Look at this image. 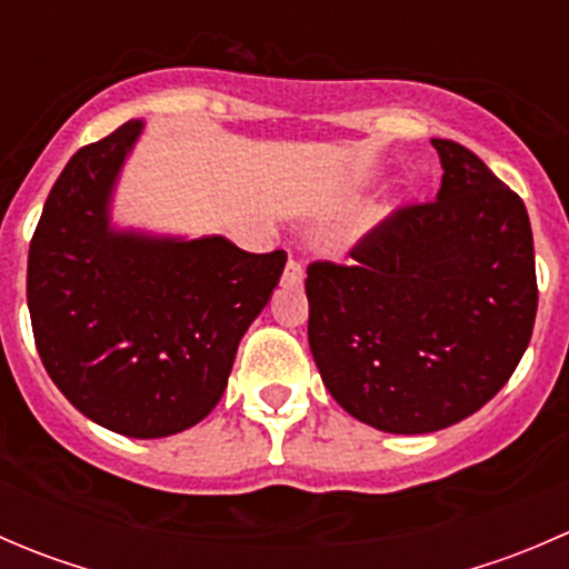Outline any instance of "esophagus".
Instances as JSON below:
<instances>
[{
  "instance_id": "34e87169",
  "label": "esophagus",
  "mask_w": 569,
  "mask_h": 569,
  "mask_svg": "<svg viewBox=\"0 0 569 569\" xmlns=\"http://www.w3.org/2000/svg\"><path fill=\"white\" fill-rule=\"evenodd\" d=\"M302 278H306V269H302V261L300 258H289V263H286V269H283V286H291V289H295V286H300L302 283Z\"/></svg>"
}]
</instances>
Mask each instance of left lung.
Returning a JSON list of instances; mask_svg holds the SVG:
<instances>
[{
	"label": "left lung",
	"instance_id": "obj_1",
	"mask_svg": "<svg viewBox=\"0 0 569 569\" xmlns=\"http://www.w3.org/2000/svg\"><path fill=\"white\" fill-rule=\"evenodd\" d=\"M438 198L401 206L313 261L308 343L332 399L369 427L427 435L473 416L518 369L537 317L523 200L473 151L432 140Z\"/></svg>",
	"mask_w": 569,
	"mask_h": 569
}]
</instances>
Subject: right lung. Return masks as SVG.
Wrapping results in <instances>:
<instances>
[{
    "mask_svg": "<svg viewBox=\"0 0 569 569\" xmlns=\"http://www.w3.org/2000/svg\"><path fill=\"white\" fill-rule=\"evenodd\" d=\"M140 134L142 120H129L54 181L30 242L27 306L62 396L99 427L148 440L214 410L286 252L114 231L109 200Z\"/></svg>",
    "mask_w": 569,
    "mask_h": 569,
    "instance_id": "right-lung-1",
    "label": "right lung"
}]
</instances>
